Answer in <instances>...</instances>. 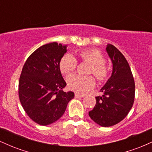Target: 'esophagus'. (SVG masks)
I'll use <instances>...</instances> for the list:
<instances>
[{
	"label": "esophagus",
	"mask_w": 152,
	"mask_h": 152,
	"mask_svg": "<svg viewBox=\"0 0 152 152\" xmlns=\"http://www.w3.org/2000/svg\"><path fill=\"white\" fill-rule=\"evenodd\" d=\"M83 96H84V95H83V94H79L78 93L75 94V97H76V98H82V97H83Z\"/></svg>",
	"instance_id": "obj_1"
}]
</instances>
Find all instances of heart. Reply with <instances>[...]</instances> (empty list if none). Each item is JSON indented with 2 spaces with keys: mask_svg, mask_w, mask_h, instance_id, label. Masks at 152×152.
<instances>
[{
  "mask_svg": "<svg viewBox=\"0 0 152 152\" xmlns=\"http://www.w3.org/2000/svg\"><path fill=\"white\" fill-rule=\"evenodd\" d=\"M82 61L90 63L88 73L93 74L99 81H104L109 76V68L106 64L105 56L97 49H83L77 53ZM78 61L74 56L65 54L59 61V69L64 75H69L76 70ZM69 89L79 94H85L95 86L96 81L92 76L74 74L67 80Z\"/></svg>",
  "mask_w": 152,
  "mask_h": 152,
  "instance_id": "heart-1",
  "label": "heart"
}]
</instances>
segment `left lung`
Returning a JSON list of instances; mask_svg holds the SVG:
<instances>
[{
	"label": "left lung",
	"instance_id": "obj_1",
	"mask_svg": "<svg viewBox=\"0 0 152 152\" xmlns=\"http://www.w3.org/2000/svg\"><path fill=\"white\" fill-rule=\"evenodd\" d=\"M113 64L112 74L96 96L94 108L88 115L102 126H114L124 119L130 111L135 97V83L130 66L124 56L113 45L106 47Z\"/></svg>",
	"mask_w": 152,
	"mask_h": 152
}]
</instances>
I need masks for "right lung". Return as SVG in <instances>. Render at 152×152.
Returning a JSON list of instances; mask_svg holds the SVG:
<instances>
[{
	"label": "right lung",
	"mask_w": 152,
	"mask_h": 152,
	"mask_svg": "<svg viewBox=\"0 0 152 152\" xmlns=\"http://www.w3.org/2000/svg\"><path fill=\"white\" fill-rule=\"evenodd\" d=\"M66 46L53 42L39 47L29 56L23 67L18 96L24 111L38 124L46 126L59 119L65 112L72 91L61 90L66 83L59 61Z\"/></svg>",
	"instance_id": "add662e5"
}]
</instances>
